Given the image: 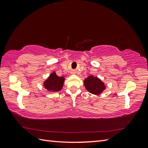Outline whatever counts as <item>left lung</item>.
Here are the masks:
<instances>
[{"mask_svg": "<svg viewBox=\"0 0 148 148\" xmlns=\"http://www.w3.org/2000/svg\"><path fill=\"white\" fill-rule=\"evenodd\" d=\"M84 84L88 92L96 95L101 94L106 88L104 83L101 79L93 75L84 79Z\"/></svg>", "mask_w": 148, "mask_h": 148, "instance_id": "8db88e82", "label": "left lung"}]
</instances>
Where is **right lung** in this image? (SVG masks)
<instances>
[{
    "mask_svg": "<svg viewBox=\"0 0 148 148\" xmlns=\"http://www.w3.org/2000/svg\"><path fill=\"white\" fill-rule=\"evenodd\" d=\"M65 78L64 76L59 77L53 71L49 74L48 78L43 82V86L49 92H56L60 91L65 81Z\"/></svg>",
    "mask_w": 148,
    "mask_h": 148,
    "instance_id": "add662e5",
    "label": "right lung"
}]
</instances>
